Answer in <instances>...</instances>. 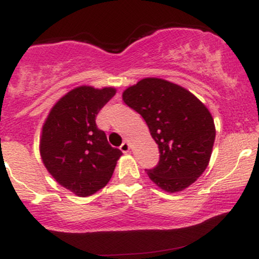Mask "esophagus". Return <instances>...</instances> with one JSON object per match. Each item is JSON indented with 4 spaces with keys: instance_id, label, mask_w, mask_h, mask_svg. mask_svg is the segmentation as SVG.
<instances>
[{
    "instance_id": "esophagus-1",
    "label": "esophagus",
    "mask_w": 259,
    "mask_h": 259,
    "mask_svg": "<svg viewBox=\"0 0 259 259\" xmlns=\"http://www.w3.org/2000/svg\"><path fill=\"white\" fill-rule=\"evenodd\" d=\"M120 148V151L123 153H127L130 151V145H129V142H123V144H121V146L119 147Z\"/></svg>"
}]
</instances>
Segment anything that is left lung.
<instances>
[{
    "label": "left lung",
    "instance_id": "left-lung-1",
    "mask_svg": "<svg viewBox=\"0 0 259 259\" xmlns=\"http://www.w3.org/2000/svg\"><path fill=\"white\" fill-rule=\"evenodd\" d=\"M142 115L159 148V162L147 175L167 192H179L206 170L215 139L212 114L194 94L159 78H145L123 92Z\"/></svg>",
    "mask_w": 259,
    "mask_h": 259
}]
</instances>
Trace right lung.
Returning a JSON list of instances; mask_svg holds the SVG:
<instances>
[{
	"instance_id": "obj_1",
	"label": "right lung",
	"mask_w": 259,
	"mask_h": 259,
	"mask_svg": "<svg viewBox=\"0 0 259 259\" xmlns=\"http://www.w3.org/2000/svg\"><path fill=\"white\" fill-rule=\"evenodd\" d=\"M115 92L114 88L78 86L56 102L44 123L40 154L45 167L59 185L80 197L105 187L123 154L96 125V115Z\"/></svg>"
}]
</instances>
